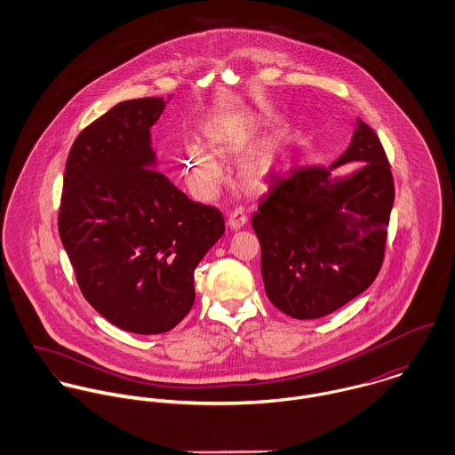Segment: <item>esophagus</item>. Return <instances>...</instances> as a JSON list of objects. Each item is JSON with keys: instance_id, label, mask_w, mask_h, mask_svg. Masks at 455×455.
<instances>
[{"instance_id": "esophagus-1", "label": "esophagus", "mask_w": 455, "mask_h": 455, "mask_svg": "<svg viewBox=\"0 0 455 455\" xmlns=\"http://www.w3.org/2000/svg\"><path fill=\"white\" fill-rule=\"evenodd\" d=\"M247 213H245V208H242V206H238V208H235L233 212H231V215H229V219H228V226L231 228V229H235V231H238V229H242L245 224H247Z\"/></svg>"}]
</instances>
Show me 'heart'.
<instances>
[{"mask_svg":"<svg viewBox=\"0 0 455 455\" xmlns=\"http://www.w3.org/2000/svg\"><path fill=\"white\" fill-rule=\"evenodd\" d=\"M259 126V121L249 114H236L222 117L206 126V140L210 150L219 156H233L240 152ZM273 163L269 147H259L245 154L238 163V172L247 186H256L266 177ZM184 173L191 189L199 197H208L215 191L222 177V170L215 157L201 145L188 143L182 152Z\"/></svg>","mask_w":455,"mask_h":455,"instance_id":"obj_1","label":"heart"}]
</instances>
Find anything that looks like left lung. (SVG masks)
I'll return each instance as SVG.
<instances>
[{
    "mask_svg": "<svg viewBox=\"0 0 455 455\" xmlns=\"http://www.w3.org/2000/svg\"><path fill=\"white\" fill-rule=\"evenodd\" d=\"M361 160L345 178L332 169ZM394 203L386 150L359 117L348 148L329 166L296 164L252 215L267 299L299 321L325 317L377 278Z\"/></svg>",
    "mask_w": 455,
    "mask_h": 455,
    "instance_id": "obj_1",
    "label": "left lung"
}]
</instances>
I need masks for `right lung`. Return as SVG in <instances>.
I'll return each instance as SVG.
<instances>
[{
	"mask_svg": "<svg viewBox=\"0 0 455 455\" xmlns=\"http://www.w3.org/2000/svg\"><path fill=\"white\" fill-rule=\"evenodd\" d=\"M164 105L163 98L123 101L76 136L58 220L84 298L136 334L166 332L189 314L196 266L224 235L215 206L150 170V128Z\"/></svg>",
	"mask_w": 455,
	"mask_h": 455,
	"instance_id": "right-lung-1",
	"label": "right lung"
}]
</instances>
